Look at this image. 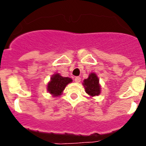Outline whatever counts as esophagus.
Masks as SVG:
<instances>
[{
  "instance_id": "1",
  "label": "esophagus",
  "mask_w": 146,
  "mask_h": 146,
  "mask_svg": "<svg viewBox=\"0 0 146 146\" xmlns=\"http://www.w3.org/2000/svg\"><path fill=\"white\" fill-rule=\"evenodd\" d=\"M81 80V78L80 77H76L75 78H74V81H75L76 82H80Z\"/></svg>"
}]
</instances>
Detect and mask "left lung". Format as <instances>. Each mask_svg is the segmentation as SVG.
I'll list each match as a JSON object with an SVG mask.
<instances>
[{
    "instance_id": "left-lung-1",
    "label": "left lung",
    "mask_w": 146,
    "mask_h": 146,
    "mask_svg": "<svg viewBox=\"0 0 146 146\" xmlns=\"http://www.w3.org/2000/svg\"><path fill=\"white\" fill-rule=\"evenodd\" d=\"M86 92L91 96H98L101 93V87L99 85V80L95 73H91L87 79L83 81Z\"/></svg>"
}]
</instances>
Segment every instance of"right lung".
I'll use <instances>...</instances> for the list:
<instances>
[{
    "mask_svg": "<svg viewBox=\"0 0 146 146\" xmlns=\"http://www.w3.org/2000/svg\"><path fill=\"white\" fill-rule=\"evenodd\" d=\"M72 82V80L69 77H62L58 73L55 74L51 77L47 84V91L55 97L60 96L66 86Z\"/></svg>",
    "mask_w": 146,
    "mask_h": 146,
    "instance_id": "obj_1",
    "label": "right lung"
}]
</instances>
